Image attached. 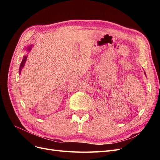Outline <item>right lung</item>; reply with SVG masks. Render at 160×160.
I'll list each match as a JSON object with an SVG mask.
<instances>
[{
	"instance_id": "add662e5",
	"label": "right lung",
	"mask_w": 160,
	"mask_h": 160,
	"mask_svg": "<svg viewBox=\"0 0 160 160\" xmlns=\"http://www.w3.org/2000/svg\"><path fill=\"white\" fill-rule=\"evenodd\" d=\"M28 49L30 50L31 48L29 47ZM27 56H24V57H23V59H22V62H21V63L20 68H19V73H21V69H22V67H24V65H25V62H26V61H27Z\"/></svg>"
}]
</instances>
